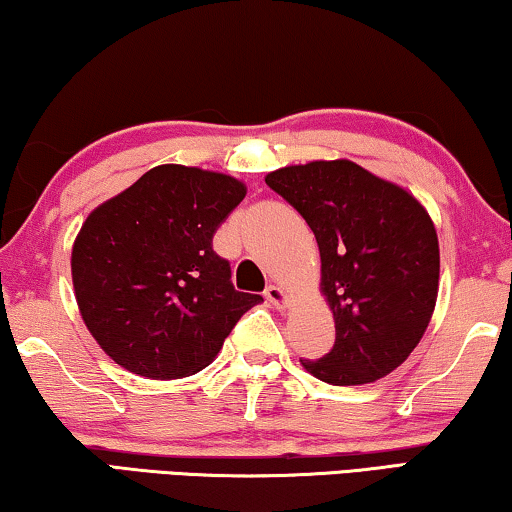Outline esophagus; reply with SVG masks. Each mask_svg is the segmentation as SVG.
Returning <instances> with one entry per match:
<instances>
[{
	"instance_id": "34e87169",
	"label": "esophagus",
	"mask_w": 512,
	"mask_h": 512,
	"mask_svg": "<svg viewBox=\"0 0 512 512\" xmlns=\"http://www.w3.org/2000/svg\"><path fill=\"white\" fill-rule=\"evenodd\" d=\"M264 297H266V301H269L271 306H276V308H285L287 304H290V297H287V292L280 285H269V287H266Z\"/></svg>"
}]
</instances>
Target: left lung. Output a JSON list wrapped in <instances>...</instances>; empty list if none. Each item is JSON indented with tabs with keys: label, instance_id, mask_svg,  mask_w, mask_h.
<instances>
[{
	"label": "left lung",
	"instance_id": "left-lung-1",
	"mask_svg": "<svg viewBox=\"0 0 512 512\" xmlns=\"http://www.w3.org/2000/svg\"><path fill=\"white\" fill-rule=\"evenodd\" d=\"M264 181L313 229L334 313V348L301 359L304 369L329 385L385 378L420 343L436 306L441 255L429 213L350 160L294 164Z\"/></svg>",
	"mask_w": 512,
	"mask_h": 512
}]
</instances>
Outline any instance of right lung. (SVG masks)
<instances>
[{
  "label": "right lung",
  "instance_id": "1",
  "mask_svg": "<svg viewBox=\"0 0 512 512\" xmlns=\"http://www.w3.org/2000/svg\"><path fill=\"white\" fill-rule=\"evenodd\" d=\"M243 197L232 176L162 164L88 215L71 280L85 327L115 364L153 380L192 376L262 301L234 290L229 262L213 250Z\"/></svg>",
  "mask_w": 512,
  "mask_h": 512
}]
</instances>
